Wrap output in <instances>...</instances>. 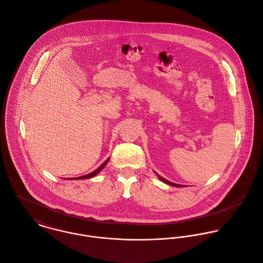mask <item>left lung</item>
<instances>
[{"label": "left lung", "mask_w": 263, "mask_h": 263, "mask_svg": "<svg viewBox=\"0 0 263 263\" xmlns=\"http://www.w3.org/2000/svg\"><path fill=\"white\" fill-rule=\"evenodd\" d=\"M158 177H159L162 181H164V182H166V183H168V184H171V185H173V186H183V185H181V184H176V183H174V182H172V181H168L167 179L163 178V177L160 176V175H158Z\"/></svg>", "instance_id": "obj_1"}]
</instances>
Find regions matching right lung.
Segmentation results:
<instances>
[{
	"label": "right lung",
	"mask_w": 263,
	"mask_h": 263,
	"mask_svg": "<svg viewBox=\"0 0 263 263\" xmlns=\"http://www.w3.org/2000/svg\"><path fill=\"white\" fill-rule=\"evenodd\" d=\"M108 160L109 159H107L99 168H97L96 171H93L92 173H90V174H88V175H83V176H80V177H77V179H84V178H90V177H92V176H95V175H97L101 170H103L104 168V166L107 164V162H108Z\"/></svg>",
	"instance_id": "1"
}]
</instances>
